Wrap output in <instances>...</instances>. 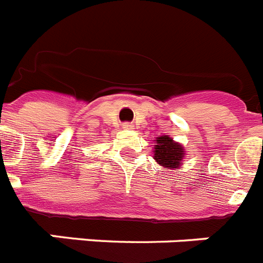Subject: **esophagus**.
I'll use <instances>...</instances> for the list:
<instances>
[{
  "label": "esophagus",
  "mask_w": 263,
  "mask_h": 263,
  "mask_svg": "<svg viewBox=\"0 0 263 263\" xmlns=\"http://www.w3.org/2000/svg\"><path fill=\"white\" fill-rule=\"evenodd\" d=\"M123 128L124 129H134V124L132 123H123Z\"/></svg>",
  "instance_id": "1"
}]
</instances>
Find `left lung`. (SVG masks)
<instances>
[{
  "label": "left lung",
  "instance_id": "1",
  "mask_svg": "<svg viewBox=\"0 0 263 263\" xmlns=\"http://www.w3.org/2000/svg\"><path fill=\"white\" fill-rule=\"evenodd\" d=\"M154 159L163 168L179 170L186 155L184 145L175 142L168 135H162L154 140Z\"/></svg>",
  "mask_w": 263,
  "mask_h": 263
}]
</instances>
